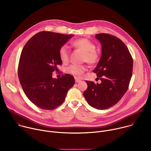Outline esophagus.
<instances>
[{
    "mask_svg": "<svg viewBox=\"0 0 151 151\" xmlns=\"http://www.w3.org/2000/svg\"><path fill=\"white\" fill-rule=\"evenodd\" d=\"M75 82H76V83H78V82H80L81 81L80 80V79H78V78H75Z\"/></svg>",
    "mask_w": 151,
    "mask_h": 151,
    "instance_id": "obj_1",
    "label": "esophagus"
}]
</instances>
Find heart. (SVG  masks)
<instances>
[{"mask_svg": "<svg viewBox=\"0 0 151 151\" xmlns=\"http://www.w3.org/2000/svg\"><path fill=\"white\" fill-rule=\"evenodd\" d=\"M72 45L76 49L83 52L82 61H87L90 64H96L100 60V55L96 50V45L94 42L86 38H81L75 40ZM60 60L63 63H66L69 58V51L66 45H62L58 51ZM87 70L83 64H72L67 68L68 72L76 78L82 77L83 73Z\"/></svg>", "mask_w": 151, "mask_h": 151, "instance_id": "b5f03b06", "label": "heart"}]
</instances>
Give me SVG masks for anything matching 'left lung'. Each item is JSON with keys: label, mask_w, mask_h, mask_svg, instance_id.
Returning a JSON list of instances; mask_svg holds the SVG:
<instances>
[{"label": "left lung", "mask_w": 151, "mask_h": 151, "mask_svg": "<svg viewBox=\"0 0 151 151\" xmlns=\"http://www.w3.org/2000/svg\"><path fill=\"white\" fill-rule=\"evenodd\" d=\"M101 45V56L93 72L100 83L85 81L88 87L83 95L97 109H106L116 104L127 92L132 76V56L124 42L109 34L96 35Z\"/></svg>", "instance_id": "left-lung-1"}]
</instances>
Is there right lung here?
Returning a JSON list of instances; mask_svg holds the SVG:
<instances>
[{"label":"right lung","mask_w":151,"mask_h":151,"mask_svg":"<svg viewBox=\"0 0 151 151\" xmlns=\"http://www.w3.org/2000/svg\"><path fill=\"white\" fill-rule=\"evenodd\" d=\"M73 35L43 31L32 36L21 52L18 75L27 98L44 110H53L65 100L75 84L74 77L66 73L53 78L52 72L62 64L58 51Z\"/></svg>","instance_id":"obj_1"}]
</instances>
